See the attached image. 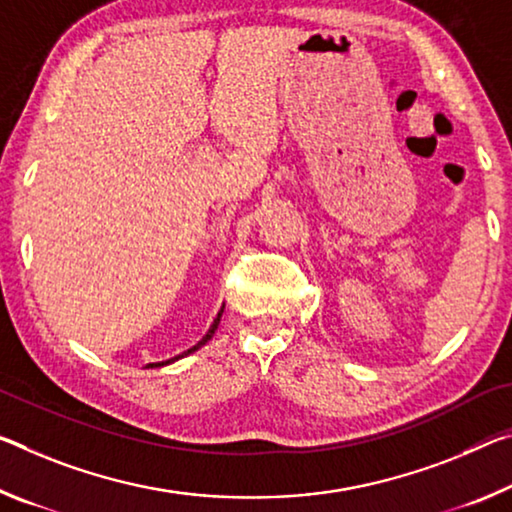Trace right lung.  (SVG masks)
<instances>
[{
	"instance_id": "obj_1",
	"label": "right lung",
	"mask_w": 512,
	"mask_h": 512,
	"mask_svg": "<svg viewBox=\"0 0 512 512\" xmlns=\"http://www.w3.org/2000/svg\"><path fill=\"white\" fill-rule=\"evenodd\" d=\"M223 310H225V305H221V310H218V314H216V319H214V323H212V326H209V330L205 332V337H202V339H200V342H198L196 346H191V348H189V351H184V353H180V355H175V358H170V360H164V362H150V364H148V367H145V369H157V367H166V364H173V362H177V360H182V358H186V355L196 353V351H198V348H202V346H205V344L209 342V339H212V337H214V332H216V328H218V323H221V316H223Z\"/></svg>"
}]
</instances>
